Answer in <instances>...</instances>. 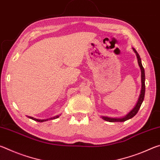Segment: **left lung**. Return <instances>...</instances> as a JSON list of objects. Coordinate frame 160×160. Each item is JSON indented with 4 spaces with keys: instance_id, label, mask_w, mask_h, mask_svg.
I'll return each instance as SVG.
<instances>
[{
    "instance_id": "8db88e82",
    "label": "left lung",
    "mask_w": 160,
    "mask_h": 160,
    "mask_svg": "<svg viewBox=\"0 0 160 160\" xmlns=\"http://www.w3.org/2000/svg\"><path fill=\"white\" fill-rule=\"evenodd\" d=\"M132 50H133L134 52L136 54L137 59H138V66L140 67V70H141V90H140V94L139 96L138 100V102L135 104L133 109H132L131 112L127 113V114L123 116V117L121 118H113V117H109V116H102V118L104 119V121H109V122H123V121H126L128 119L131 118L133 117V116L136 114L140 109V107L141 106L142 103L144 100L145 97V70L144 68H143L142 63H141V58H140L139 54L138 53L136 50L134 48H132Z\"/></svg>"
}]
</instances>
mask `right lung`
I'll list each match as a JSON object with an SVG mask.
<instances>
[{"label":"right lung","mask_w":160,"mask_h":160,"mask_svg":"<svg viewBox=\"0 0 160 160\" xmlns=\"http://www.w3.org/2000/svg\"><path fill=\"white\" fill-rule=\"evenodd\" d=\"M61 115V114H60ZM60 115H57V116H53V117H52V118H47V119H37V118H34V117H32V116H28V118H31V119H32V120H34V121H38V122H44V121H48V120H49V119H55V118H58L59 117V116Z\"/></svg>","instance_id":"obj_1"}]
</instances>
